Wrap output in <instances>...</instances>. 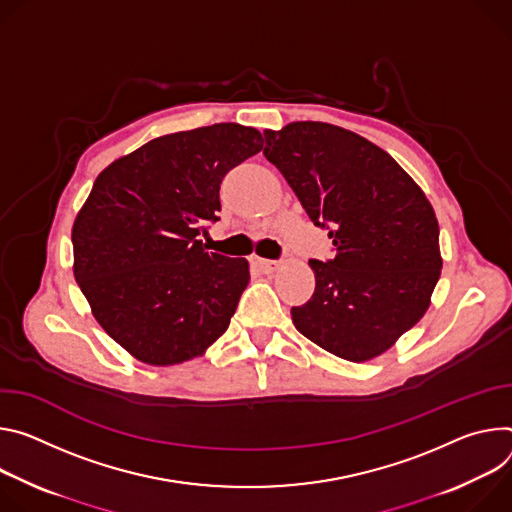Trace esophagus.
<instances>
[{
  "instance_id": "esophagus-1",
  "label": "esophagus",
  "mask_w": 512,
  "mask_h": 512,
  "mask_svg": "<svg viewBox=\"0 0 512 512\" xmlns=\"http://www.w3.org/2000/svg\"><path fill=\"white\" fill-rule=\"evenodd\" d=\"M252 262L258 266V270L262 272H274L278 268V262L276 260H266V258H252Z\"/></svg>"
}]
</instances>
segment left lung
<instances>
[{
  "label": "left lung",
  "instance_id": "8db88e82",
  "mask_svg": "<svg viewBox=\"0 0 512 512\" xmlns=\"http://www.w3.org/2000/svg\"><path fill=\"white\" fill-rule=\"evenodd\" d=\"M264 138V156L333 242V258L309 260L315 293L291 309L295 327L344 360L380 356L425 315L439 280L431 203L390 154L350 130L295 122Z\"/></svg>",
  "mask_w": 512,
  "mask_h": 512
}]
</instances>
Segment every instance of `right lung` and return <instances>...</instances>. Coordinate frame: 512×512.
<instances>
[{
	"label": "right lung",
	"mask_w": 512,
	"mask_h": 512,
	"mask_svg": "<svg viewBox=\"0 0 512 512\" xmlns=\"http://www.w3.org/2000/svg\"><path fill=\"white\" fill-rule=\"evenodd\" d=\"M262 134L213 124L150 140L111 162L73 225L75 278L99 325L138 360L203 354L248 287L246 258L207 252L219 185L262 150Z\"/></svg>",
	"instance_id": "1"
}]
</instances>
